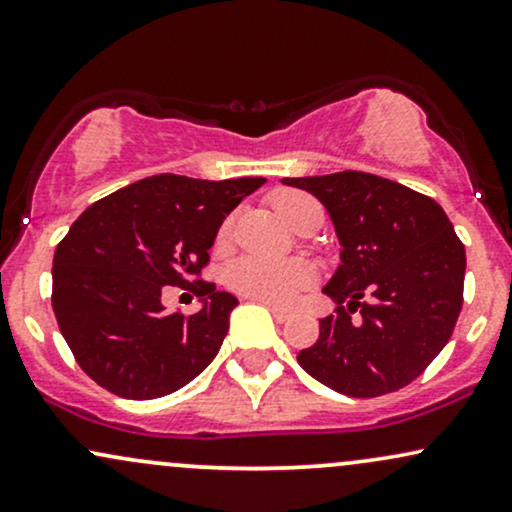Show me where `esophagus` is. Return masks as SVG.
Listing matches in <instances>:
<instances>
[{
	"instance_id": "1",
	"label": "esophagus",
	"mask_w": 512,
	"mask_h": 512,
	"mask_svg": "<svg viewBox=\"0 0 512 512\" xmlns=\"http://www.w3.org/2000/svg\"><path fill=\"white\" fill-rule=\"evenodd\" d=\"M254 301H256V299H254ZM258 304H263L266 308H270V313L275 315L277 323H285V320H289V315H292V311H287V308L275 306V304H268V301H258Z\"/></svg>"
}]
</instances>
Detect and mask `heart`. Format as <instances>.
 I'll list each match as a JSON object with an SVG mask.
<instances>
[{
  "mask_svg": "<svg viewBox=\"0 0 512 512\" xmlns=\"http://www.w3.org/2000/svg\"><path fill=\"white\" fill-rule=\"evenodd\" d=\"M277 213L287 220L289 225L296 227L304 220V216L318 208V204L301 192H282L275 199ZM230 220L220 227V242H225L230 235ZM225 282L232 292L246 296V299L268 301V304L287 306L311 287L313 270L301 261H273L263 256H239L225 270Z\"/></svg>",
  "mask_w": 512,
  "mask_h": 512,
  "instance_id": "heart-1",
  "label": "heart"
}]
</instances>
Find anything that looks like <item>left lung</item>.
<instances>
[{"mask_svg":"<svg viewBox=\"0 0 512 512\" xmlns=\"http://www.w3.org/2000/svg\"><path fill=\"white\" fill-rule=\"evenodd\" d=\"M282 182L323 201L344 246L323 289L337 313L320 320L318 342L296 361L353 399L403 389L439 356L463 308L465 246L449 216L425 194L361 170Z\"/></svg>","mask_w":512,"mask_h":512,"instance_id":"left-lung-1","label":"left lung"}]
</instances>
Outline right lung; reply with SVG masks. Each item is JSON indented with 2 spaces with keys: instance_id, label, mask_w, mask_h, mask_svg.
Masks as SVG:
<instances>
[{
  "instance_id": "obj_1",
  "label": "right lung",
  "mask_w": 512,
  "mask_h": 512,
  "mask_svg": "<svg viewBox=\"0 0 512 512\" xmlns=\"http://www.w3.org/2000/svg\"><path fill=\"white\" fill-rule=\"evenodd\" d=\"M263 182L163 173L80 213L54 251L52 308L85 375L147 401L182 389L216 358L239 301L201 273L220 223ZM163 286H187L209 304L163 314Z\"/></svg>"
}]
</instances>
